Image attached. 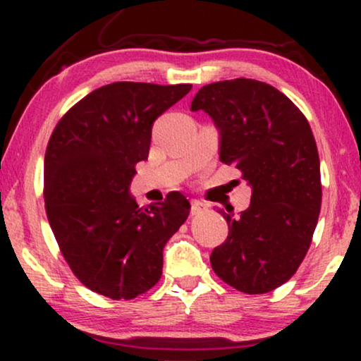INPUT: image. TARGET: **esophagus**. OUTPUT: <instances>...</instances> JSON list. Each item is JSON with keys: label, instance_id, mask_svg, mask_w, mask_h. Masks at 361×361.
I'll return each instance as SVG.
<instances>
[{"label": "esophagus", "instance_id": "esophagus-1", "mask_svg": "<svg viewBox=\"0 0 361 361\" xmlns=\"http://www.w3.org/2000/svg\"><path fill=\"white\" fill-rule=\"evenodd\" d=\"M204 210H207V205L204 204V202L192 200V215L202 214V212H204Z\"/></svg>", "mask_w": 361, "mask_h": 361}]
</instances>
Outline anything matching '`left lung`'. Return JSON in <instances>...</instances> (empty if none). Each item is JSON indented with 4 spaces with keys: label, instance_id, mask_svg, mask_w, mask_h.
<instances>
[{
    "label": "left lung",
    "instance_id": "left-lung-1",
    "mask_svg": "<svg viewBox=\"0 0 361 361\" xmlns=\"http://www.w3.org/2000/svg\"><path fill=\"white\" fill-rule=\"evenodd\" d=\"M192 111L219 130V157L251 186L241 214L219 209L229 235L210 255L215 275L244 293H267L300 267L321 210V166L307 118L273 86L256 80L200 88Z\"/></svg>",
    "mask_w": 361,
    "mask_h": 361
}]
</instances>
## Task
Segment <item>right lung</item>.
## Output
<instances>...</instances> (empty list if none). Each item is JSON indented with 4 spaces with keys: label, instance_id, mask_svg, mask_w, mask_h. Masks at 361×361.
I'll list each match as a JSON object with an SVG mask.
<instances>
[{
    "label": "right lung",
    "instance_id": "right-lung-1",
    "mask_svg": "<svg viewBox=\"0 0 361 361\" xmlns=\"http://www.w3.org/2000/svg\"><path fill=\"white\" fill-rule=\"evenodd\" d=\"M192 85L118 81L91 91L59 120L44 161L45 212L74 275L109 299L159 281L163 250L190 214L180 192L142 209L128 192L147 159L154 120Z\"/></svg>",
    "mask_w": 361,
    "mask_h": 361
}]
</instances>
